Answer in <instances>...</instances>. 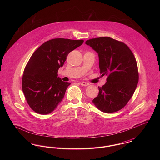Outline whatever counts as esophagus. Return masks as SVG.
Instances as JSON below:
<instances>
[{"label":"esophagus","mask_w":160,"mask_h":160,"mask_svg":"<svg viewBox=\"0 0 160 160\" xmlns=\"http://www.w3.org/2000/svg\"><path fill=\"white\" fill-rule=\"evenodd\" d=\"M80 84L82 85V86H89V83H88L87 82H81Z\"/></svg>","instance_id":"1"}]
</instances>
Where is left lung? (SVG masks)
<instances>
[{"mask_svg": "<svg viewBox=\"0 0 160 160\" xmlns=\"http://www.w3.org/2000/svg\"><path fill=\"white\" fill-rule=\"evenodd\" d=\"M98 54L101 76L107 82L98 87L99 93L92 102L104 113L117 112L127 104L138 82L137 62L129 47L110 37L93 38L86 41Z\"/></svg>", "mask_w": 160, "mask_h": 160, "instance_id": "8db88e82", "label": "left lung"}]
</instances>
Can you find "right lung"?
I'll return each mask as SVG.
<instances>
[{
  "label": "right lung",
  "mask_w": 160,
  "mask_h": 160,
  "mask_svg": "<svg viewBox=\"0 0 160 160\" xmlns=\"http://www.w3.org/2000/svg\"><path fill=\"white\" fill-rule=\"evenodd\" d=\"M83 39L55 38L46 41L31 56L23 72L22 89L26 101L36 113H52L63 99L71 83L58 74L69 53L81 46Z\"/></svg>",
  "instance_id": "right-lung-1"
}]
</instances>
